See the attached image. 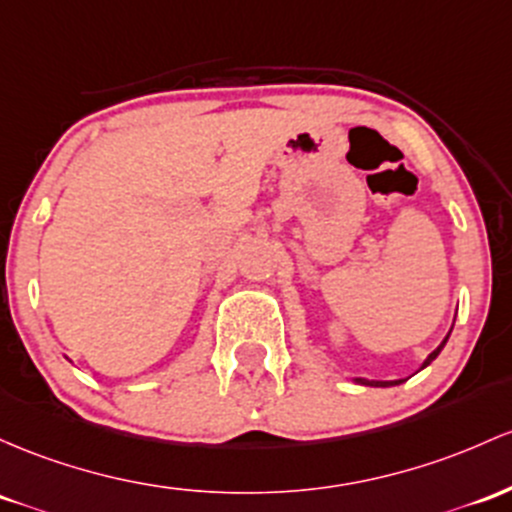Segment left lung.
Segmentation results:
<instances>
[{
	"instance_id": "left-lung-1",
	"label": "left lung",
	"mask_w": 512,
	"mask_h": 512,
	"mask_svg": "<svg viewBox=\"0 0 512 512\" xmlns=\"http://www.w3.org/2000/svg\"><path fill=\"white\" fill-rule=\"evenodd\" d=\"M449 333H452V330H449ZM447 338H449V335H447ZM447 338L440 342V347H437V350H432V352H430L428 359H425V362H423V367H420V369H425V367H428V364L432 362V359H435L437 355H440V352H442V347H445ZM355 381H357V384H362V386H396V384H403V379H396V381H372V379H359V376H357Z\"/></svg>"
}]
</instances>
